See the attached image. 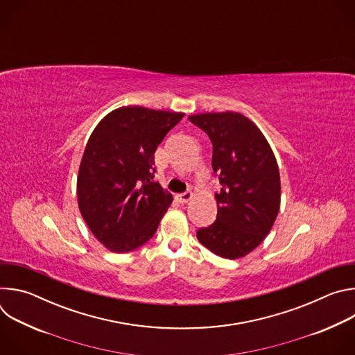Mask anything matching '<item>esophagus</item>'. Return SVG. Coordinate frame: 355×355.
I'll list each match as a JSON object with an SVG mask.
<instances>
[{
	"label": "esophagus",
	"instance_id": "obj_1",
	"mask_svg": "<svg viewBox=\"0 0 355 355\" xmlns=\"http://www.w3.org/2000/svg\"><path fill=\"white\" fill-rule=\"evenodd\" d=\"M191 198H192V192L191 191H185L182 193H177L175 195V199L180 202V204H185V202H188Z\"/></svg>",
	"mask_w": 355,
	"mask_h": 355
}]
</instances>
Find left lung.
Returning <instances> with one entry per match:
<instances>
[{
    "label": "left lung",
    "instance_id": "obj_1",
    "mask_svg": "<svg viewBox=\"0 0 355 355\" xmlns=\"http://www.w3.org/2000/svg\"><path fill=\"white\" fill-rule=\"evenodd\" d=\"M212 143V168L219 178L216 220L200 227L202 245L223 259H239L270 233L279 211L281 182L272 150L260 129L237 112L188 116Z\"/></svg>",
    "mask_w": 355,
    "mask_h": 355
}]
</instances>
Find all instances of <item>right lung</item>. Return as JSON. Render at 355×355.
<instances>
[{"label":"right lung","instance_id":"add662e5","mask_svg":"<svg viewBox=\"0 0 355 355\" xmlns=\"http://www.w3.org/2000/svg\"><path fill=\"white\" fill-rule=\"evenodd\" d=\"M182 116L130 105L94 129L78 171V207L108 250L128 252L155 236L173 200L155 182V153Z\"/></svg>","mask_w":355,"mask_h":355}]
</instances>
